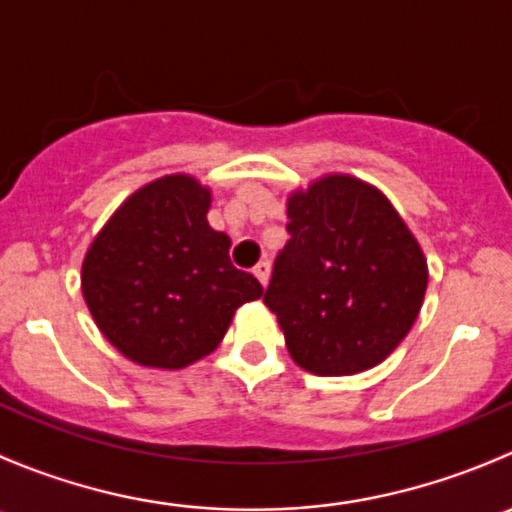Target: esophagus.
<instances>
[{
	"label": "esophagus",
	"instance_id": "obj_1",
	"mask_svg": "<svg viewBox=\"0 0 512 512\" xmlns=\"http://www.w3.org/2000/svg\"><path fill=\"white\" fill-rule=\"evenodd\" d=\"M252 275L260 280L262 287H267V282H270V262H257L255 270H252Z\"/></svg>",
	"mask_w": 512,
	"mask_h": 512
}]
</instances>
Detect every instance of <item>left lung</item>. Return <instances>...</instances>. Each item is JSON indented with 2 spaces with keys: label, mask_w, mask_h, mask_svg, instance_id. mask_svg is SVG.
Listing matches in <instances>:
<instances>
[{
  "label": "left lung",
  "mask_w": 512,
  "mask_h": 512,
  "mask_svg": "<svg viewBox=\"0 0 512 512\" xmlns=\"http://www.w3.org/2000/svg\"><path fill=\"white\" fill-rule=\"evenodd\" d=\"M289 242L265 304L289 356L319 376L381 364L414 327L428 285L416 237L381 190L324 175L287 198Z\"/></svg>",
  "instance_id": "1"
}]
</instances>
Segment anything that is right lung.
Masks as SVG:
<instances>
[{
	"label": "right lung",
	"instance_id": "1",
	"mask_svg": "<svg viewBox=\"0 0 512 512\" xmlns=\"http://www.w3.org/2000/svg\"><path fill=\"white\" fill-rule=\"evenodd\" d=\"M210 190L183 173L131 195L91 242L81 292L103 337L153 369L215 352L232 314L262 285L230 262V237L208 225Z\"/></svg>",
	"mask_w": 512,
	"mask_h": 512
}]
</instances>
